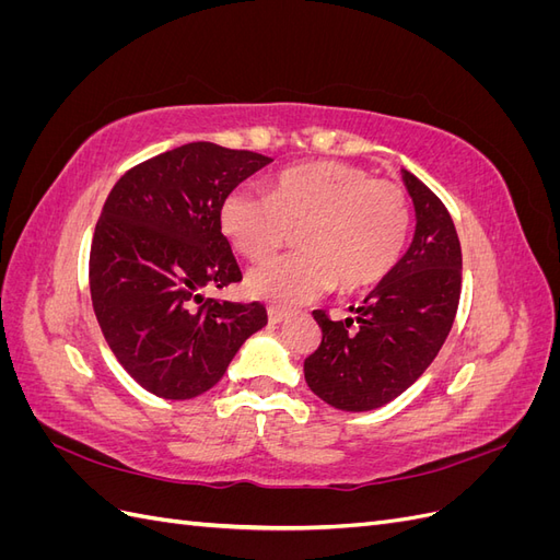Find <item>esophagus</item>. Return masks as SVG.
I'll list each match as a JSON object with an SVG mask.
<instances>
[{"mask_svg":"<svg viewBox=\"0 0 560 560\" xmlns=\"http://www.w3.org/2000/svg\"><path fill=\"white\" fill-rule=\"evenodd\" d=\"M287 317H290V313L282 311V308H276V306L268 308V322H270V325H280V322H284Z\"/></svg>","mask_w":560,"mask_h":560,"instance_id":"34e87169","label":"esophagus"}]
</instances>
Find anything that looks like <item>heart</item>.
Wrapping results in <instances>:
<instances>
[{
  "label": "heart",
  "instance_id": "b5f03b06",
  "mask_svg": "<svg viewBox=\"0 0 560 560\" xmlns=\"http://www.w3.org/2000/svg\"><path fill=\"white\" fill-rule=\"evenodd\" d=\"M219 226L249 261L270 257L299 231L301 252L252 268L245 280L249 296L294 308L336 284L354 294L385 280L406 247L411 210L397 184L325 161L282 173L268 194L233 189L219 208Z\"/></svg>",
  "mask_w": 560,
  "mask_h": 560
}]
</instances>
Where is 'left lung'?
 I'll return each instance as SVG.
<instances>
[{"label": "left lung", "instance_id": "left-lung-1", "mask_svg": "<svg viewBox=\"0 0 560 560\" xmlns=\"http://www.w3.org/2000/svg\"><path fill=\"white\" fill-rule=\"evenodd\" d=\"M416 210L413 241L354 317H313L322 343L303 362L313 393L341 411H374L399 397L442 350L463 287V252L444 202L401 171ZM352 324L359 327L351 329Z\"/></svg>", "mask_w": 560, "mask_h": 560}]
</instances>
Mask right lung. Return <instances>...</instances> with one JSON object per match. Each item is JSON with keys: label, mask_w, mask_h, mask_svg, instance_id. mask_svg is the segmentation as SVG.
Wrapping results in <instances>:
<instances>
[{"label": "right lung", "mask_w": 560, "mask_h": 560, "mask_svg": "<svg viewBox=\"0 0 560 560\" xmlns=\"http://www.w3.org/2000/svg\"><path fill=\"white\" fill-rule=\"evenodd\" d=\"M270 161L191 142L135 165L107 196L89 261L93 311L116 360L147 393H208L266 327L261 303L214 301L202 290L241 282L219 208Z\"/></svg>", "instance_id": "1"}]
</instances>
